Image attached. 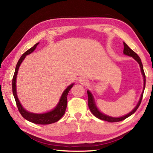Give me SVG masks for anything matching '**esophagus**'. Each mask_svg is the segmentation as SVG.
I'll return each instance as SVG.
<instances>
[{
  "instance_id": "obj_1",
  "label": "esophagus",
  "mask_w": 153,
  "mask_h": 153,
  "mask_svg": "<svg viewBox=\"0 0 153 153\" xmlns=\"http://www.w3.org/2000/svg\"><path fill=\"white\" fill-rule=\"evenodd\" d=\"M79 82V84L84 85V86H86V85H88V80L86 78H85V77H82V78H80Z\"/></svg>"
}]
</instances>
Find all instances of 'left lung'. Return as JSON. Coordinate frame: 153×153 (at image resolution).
<instances>
[{
  "mask_svg": "<svg viewBox=\"0 0 153 153\" xmlns=\"http://www.w3.org/2000/svg\"><path fill=\"white\" fill-rule=\"evenodd\" d=\"M123 46H124V48H123V54H124V55L133 57L137 62H138L140 67L141 73L142 74V76H143V77H144L143 91H142V92L140 98V100H139V101L138 102V104H137V105L136 106L135 108H134V109L131 111V112H129V113H128L126 115L122 116V117H111V116L105 115L104 113H101L99 110L98 109V108L97 107V105H96V104H95L94 97H93L92 93L90 92L89 90H88L87 93H88V107H89L90 111H91V113L95 116L96 117L100 119V120H101L108 121V122H117V121H123L124 120H126V118H128V117H129V116L131 115L132 114H134V113L136 112V110L138 109V108L139 107V106L141 103L142 97H143L144 90V88H145V84H146V76H145L144 69H143V65H142V63L140 58L139 56L137 55L135 52L131 50V49L129 48V46L127 45L125 42H123Z\"/></svg>",
  "mask_w": 153,
  "mask_h": 153,
  "instance_id": "8db88e82",
  "label": "left lung"
}]
</instances>
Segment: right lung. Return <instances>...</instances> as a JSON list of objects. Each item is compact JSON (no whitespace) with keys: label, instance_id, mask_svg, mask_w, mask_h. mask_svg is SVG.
<instances>
[{"label":"right lung","instance_id":"obj_1","mask_svg":"<svg viewBox=\"0 0 153 153\" xmlns=\"http://www.w3.org/2000/svg\"><path fill=\"white\" fill-rule=\"evenodd\" d=\"M39 42L36 43L34 46L30 48L29 50H27L26 52L23 54L22 56H21L19 60L18 61L16 67H15V71L14 73L13 77V81H12V88H13V94L14 96L15 102L17 106L18 110H19L21 115H22V117L25 118V120L32 122L36 124H41V125H46V124H51L55 122L58 121L60 119L63 117V115L65 112L67 105V94H68L69 91L70 89L73 87L74 84H71L69 85V86H67V88L64 90L63 94H62L61 97L59 100V102H58L57 105L56 106L55 108H53V110L49 111V112H46L45 113H33L27 111L25 108L22 107V105H21L19 99H18L17 95V90H16V79L17 76V72L19 70V68L20 67V65L22 64L23 61L24 60L25 56L27 55H30L35 50L36 46L38 45Z\"/></svg>","mask_w":153,"mask_h":153}]
</instances>
